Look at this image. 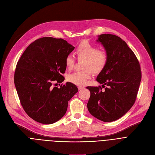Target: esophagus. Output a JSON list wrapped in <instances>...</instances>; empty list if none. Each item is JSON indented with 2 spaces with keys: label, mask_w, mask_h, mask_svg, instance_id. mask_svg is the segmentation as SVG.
I'll return each instance as SVG.
<instances>
[{
  "label": "esophagus",
  "mask_w": 155,
  "mask_h": 155,
  "mask_svg": "<svg viewBox=\"0 0 155 155\" xmlns=\"http://www.w3.org/2000/svg\"><path fill=\"white\" fill-rule=\"evenodd\" d=\"M78 90H81V89L84 88V87H78Z\"/></svg>",
  "instance_id": "34e87169"
}]
</instances>
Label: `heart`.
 <instances>
[{
	"label": "heart",
	"mask_w": 155,
	"mask_h": 155,
	"mask_svg": "<svg viewBox=\"0 0 155 155\" xmlns=\"http://www.w3.org/2000/svg\"><path fill=\"white\" fill-rule=\"evenodd\" d=\"M75 52L80 58L85 59L83 71H75L67 76V80L70 83L78 86H84L92 77V71L99 72L105 68L107 64L108 57L105 51L98 50L97 47L87 40L82 41L76 48ZM75 62L74 57L68 55L65 59V64L68 70H71Z\"/></svg>",
	"instance_id": "1"
}]
</instances>
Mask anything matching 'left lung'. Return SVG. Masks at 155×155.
Here are the masks:
<instances>
[{
    "label": "left lung",
    "mask_w": 155,
    "mask_h": 155,
    "mask_svg": "<svg viewBox=\"0 0 155 155\" xmlns=\"http://www.w3.org/2000/svg\"><path fill=\"white\" fill-rule=\"evenodd\" d=\"M97 42L104 46L108 57L97 81L107 87L104 91L100 87H87L90 91L87 108L96 118L111 122L123 117L135 104L141 72L135 54L120 37L101 34Z\"/></svg>",
    "instance_id": "8db88e82"
}]
</instances>
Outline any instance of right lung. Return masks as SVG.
<instances>
[{"mask_svg":"<svg viewBox=\"0 0 155 155\" xmlns=\"http://www.w3.org/2000/svg\"><path fill=\"white\" fill-rule=\"evenodd\" d=\"M74 48L62 38L43 37L30 44L18 61L15 86L23 108L34 120L52 124L65 115L78 88L70 82L60 88L52 84L65 80V59Z\"/></svg>","mask_w":155,"mask_h":155,"instance_id":"add662e5","label":"right lung"}]
</instances>
